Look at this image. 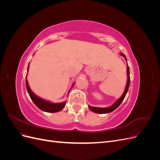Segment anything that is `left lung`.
Wrapping results in <instances>:
<instances>
[{
	"instance_id": "obj_1",
	"label": "left lung",
	"mask_w": 160,
	"mask_h": 160,
	"mask_svg": "<svg viewBox=\"0 0 160 160\" xmlns=\"http://www.w3.org/2000/svg\"><path fill=\"white\" fill-rule=\"evenodd\" d=\"M121 55L123 56L125 59L127 61V59H126V57L123 53H121ZM127 75H128V81H127V83H126V87H125V91L123 92V95H122L121 98L115 101V102L109 108H95V107H91V106L89 105V108L90 109L91 111H93L94 113H110V112H112L113 111H114L115 109H117L119 106L120 105V104L122 103V101H123L125 95H126L127 93H128V91L129 89V83H130V77H129V66H127Z\"/></svg>"
}]
</instances>
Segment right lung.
I'll list each match as a JSON object with an SVG mask.
<instances>
[{"label":"right lung","mask_w":160,"mask_h":160,"mask_svg":"<svg viewBox=\"0 0 160 160\" xmlns=\"http://www.w3.org/2000/svg\"><path fill=\"white\" fill-rule=\"evenodd\" d=\"M28 67H29V65L28 66L27 70H28ZM73 85L74 84L72 85V87ZM26 87H27V89L28 93V95H29L31 99L33 101V103L35 104L37 107H38L42 111H46V112H49V113H55L61 111L65 106L66 101H64V102H62V103H53L49 102V101L38 98V97H37L35 93H33V92L30 89V87L28 85V83L27 79H26Z\"/></svg>","instance_id":"1"}]
</instances>
